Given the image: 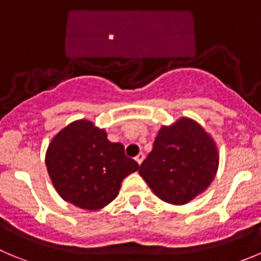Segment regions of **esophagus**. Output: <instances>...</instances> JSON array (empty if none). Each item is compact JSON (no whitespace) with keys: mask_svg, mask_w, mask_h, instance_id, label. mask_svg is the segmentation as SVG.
<instances>
[{"mask_svg":"<svg viewBox=\"0 0 261 261\" xmlns=\"http://www.w3.org/2000/svg\"><path fill=\"white\" fill-rule=\"evenodd\" d=\"M143 159H145V155H143V153H138V155L136 156V161H137L138 165H141V163L143 161Z\"/></svg>","mask_w":261,"mask_h":261,"instance_id":"1","label":"esophagus"}]
</instances>
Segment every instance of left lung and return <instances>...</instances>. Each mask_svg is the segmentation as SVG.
Instances as JSON below:
<instances>
[{
  "instance_id": "obj_1",
  "label": "left lung",
  "mask_w": 261,
  "mask_h": 261,
  "mask_svg": "<svg viewBox=\"0 0 261 261\" xmlns=\"http://www.w3.org/2000/svg\"><path fill=\"white\" fill-rule=\"evenodd\" d=\"M218 163L213 138L200 124L182 118L159 130L152 151L138 173L159 198L185 205L209 187Z\"/></svg>"
}]
</instances>
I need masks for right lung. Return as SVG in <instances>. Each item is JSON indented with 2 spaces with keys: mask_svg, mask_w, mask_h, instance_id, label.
I'll list each match as a JSON object with an SVG mask.
<instances>
[{
  "mask_svg": "<svg viewBox=\"0 0 261 261\" xmlns=\"http://www.w3.org/2000/svg\"><path fill=\"white\" fill-rule=\"evenodd\" d=\"M52 185L68 202L98 210L118 196L120 185L138 164L126 158L124 146L108 140L103 129L76 120L55 136L46 152Z\"/></svg>",
  "mask_w": 261,
  "mask_h": 261,
  "instance_id": "obj_1",
  "label": "right lung"
}]
</instances>
